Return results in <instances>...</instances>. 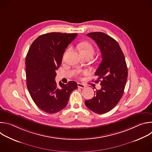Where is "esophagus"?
I'll return each instance as SVG.
<instances>
[{
    "label": "esophagus",
    "instance_id": "1",
    "mask_svg": "<svg viewBox=\"0 0 152 152\" xmlns=\"http://www.w3.org/2000/svg\"><path fill=\"white\" fill-rule=\"evenodd\" d=\"M77 86L79 88H82V89L85 88V85L84 84H82V83H77Z\"/></svg>",
    "mask_w": 152,
    "mask_h": 152
}]
</instances>
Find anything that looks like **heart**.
Returning a JSON list of instances; mask_svg holds the SVG:
<instances>
[{"label": "heart", "mask_w": 152, "mask_h": 152, "mask_svg": "<svg viewBox=\"0 0 152 152\" xmlns=\"http://www.w3.org/2000/svg\"><path fill=\"white\" fill-rule=\"evenodd\" d=\"M78 49L80 50L81 54H94V49L91 43L88 42H83L80 43L78 46ZM88 73V71L84 70L80 72L79 73V75H87Z\"/></svg>", "instance_id": "obj_1"}]
</instances>
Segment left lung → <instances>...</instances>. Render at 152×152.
Here are the masks:
<instances>
[{
  "instance_id": "1",
  "label": "left lung",
  "mask_w": 152,
  "mask_h": 152,
  "mask_svg": "<svg viewBox=\"0 0 152 152\" xmlns=\"http://www.w3.org/2000/svg\"><path fill=\"white\" fill-rule=\"evenodd\" d=\"M86 35L96 41L102 53V62L94 75L102 88L94 96L85 100L88 109L99 114L112 110L122 97L127 78V67L124 54L118 42L108 35L100 32Z\"/></svg>"
}]
</instances>
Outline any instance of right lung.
<instances>
[{"label": "right lung", "instance_id": "obj_1", "mask_svg": "<svg viewBox=\"0 0 152 152\" xmlns=\"http://www.w3.org/2000/svg\"><path fill=\"white\" fill-rule=\"evenodd\" d=\"M77 34L50 32L39 36L26 57V85L33 101L40 110L56 113L67 106L71 93L77 88L75 81L67 84L55 81L56 70L67 46Z\"/></svg>", "mask_w": 152, "mask_h": 152}]
</instances>
